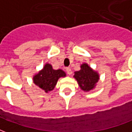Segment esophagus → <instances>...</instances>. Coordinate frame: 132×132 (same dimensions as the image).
I'll list each match as a JSON object with an SVG mask.
<instances>
[{
  "mask_svg": "<svg viewBox=\"0 0 132 132\" xmlns=\"http://www.w3.org/2000/svg\"><path fill=\"white\" fill-rule=\"evenodd\" d=\"M66 72H67V73L69 75H71L72 74V71L71 69H70V68H66Z\"/></svg>",
  "mask_w": 132,
  "mask_h": 132,
  "instance_id": "esophagus-1",
  "label": "esophagus"
}]
</instances>
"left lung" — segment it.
<instances>
[{"instance_id":"8db88e82","label":"left lung","mask_w":132,"mask_h":132,"mask_svg":"<svg viewBox=\"0 0 132 132\" xmlns=\"http://www.w3.org/2000/svg\"><path fill=\"white\" fill-rule=\"evenodd\" d=\"M73 77L77 80L81 90L88 92L94 88L99 80V74L95 71L87 63L80 66V70L76 71Z\"/></svg>"}]
</instances>
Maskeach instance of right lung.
<instances>
[{"mask_svg":"<svg viewBox=\"0 0 132 132\" xmlns=\"http://www.w3.org/2000/svg\"><path fill=\"white\" fill-rule=\"evenodd\" d=\"M66 73L61 69L54 70L49 63H46L44 68L35 74L33 82L44 91L48 93L54 88L59 78L65 77Z\"/></svg>","mask_w":132,"mask_h":132,"instance_id":"1","label":"right lung"}]
</instances>
